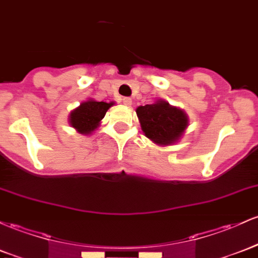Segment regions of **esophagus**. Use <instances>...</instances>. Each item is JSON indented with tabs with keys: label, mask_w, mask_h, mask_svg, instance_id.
<instances>
[{
	"label": "esophagus",
	"mask_w": 258,
	"mask_h": 258,
	"mask_svg": "<svg viewBox=\"0 0 258 258\" xmlns=\"http://www.w3.org/2000/svg\"><path fill=\"white\" fill-rule=\"evenodd\" d=\"M122 103L126 106H131L132 105V99L131 98H123L122 99Z\"/></svg>",
	"instance_id": "1"
}]
</instances>
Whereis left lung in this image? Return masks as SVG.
<instances>
[{"mask_svg":"<svg viewBox=\"0 0 258 258\" xmlns=\"http://www.w3.org/2000/svg\"><path fill=\"white\" fill-rule=\"evenodd\" d=\"M136 112L144 135L161 146L176 142L187 127L185 112L163 100L137 107Z\"/></svg>","mask_w":258,"mask_h":258,"instance_id":"obj_1","label":"left lung"}]
</instances>
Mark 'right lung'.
<instances>
[{"instance_id":"1","label":"right lung","mask_w":258,"mask_h":258,"mask_svg":"<svg viewBox=\"0 0 258 258\" xmlns=\"http://www.w3.org/2000/svg\"><path fill=\"white\" fill-rule=\"evenodd\" d=\"M114 103L88 100L82 103L70 115V122L79 134L88 135L99 126L100 120L105 116L107 109Z\"/></svg>"}]
</instances>
